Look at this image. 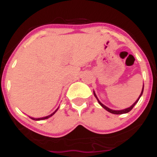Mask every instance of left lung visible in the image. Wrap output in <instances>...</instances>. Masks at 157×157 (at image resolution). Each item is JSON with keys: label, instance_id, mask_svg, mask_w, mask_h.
<instances>
[{"label": "left lung", "instance_id": "8db88e82", "mask_svg": "<svg viewBox=\"0 0 157 157\" xmlns=\"http://www.w3.org/2000/svg\"><path fill=\"white\" fill-rule=\"evenodd\" d=\"M143 91H144V85H143V89H142V91H141V93H140V97H138L137 100H136V101H135V103H134L133 105H131V106H130L129 108H127V109H123V110H113V109H109V108L106 107V106H105V105H104L103 104L101 103V101H99L98 98H97V95H96V93H95L94 91H93V93H94L95 97H96V98H97V101H98V103L100 104V105H101V106H102V107H103L104 109H105V110H107L108 112H109V113H113V114H124V113H128V112H130V111H131V110H132V109H133V107H134V106H135V105H136V103H137L138 101H139V99L140 98V97H141L142 94H143Z\"/></svg>", "mask_w": 157, "mask_h": 157}]
</instances>
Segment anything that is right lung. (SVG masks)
<instances>
[{"instance_id":"right-lung-1","label":"right lung","mask_w":157,"mask_h":157,"mask_svg":"<svg viewBox=\"0 0 157 157\" xmlns=\"http://www.w3.org/2000/svg\"><path fill=\"white\" fill-rule=\"evenodd\" d=\"M57 110H58V109H56V111L54 112V113H52V114H50V115H48V116H47V117H41V118H33V117H30V118H31V119H33V120H34V121H42V120H45V119H48V118H49L50 117H52V115H54V113H56V111H57Z\"/></svg>"}]
</instances>
